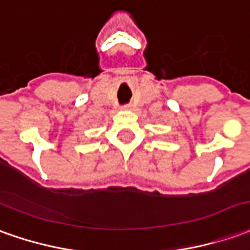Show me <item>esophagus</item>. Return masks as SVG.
<instances>
[{
	"instance_id": "34e87169",
	"label": "esophagus",
	"mask_w": 250,
	"mask_h": 250,
	"mask_svg": "<svg viewBox=\"0 0 250 250\" xmlns=\"http://www.w3.org/2000/svg\"><path fill=\"white\" fill-rule=\"evenodd\" d=\"M124 108H130V104H125V106H124Z\"/></svg>"
}]
</instances>
